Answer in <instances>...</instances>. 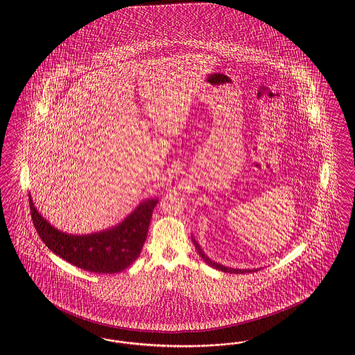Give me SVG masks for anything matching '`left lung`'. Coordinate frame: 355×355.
<instances>
[{"label":"left lung","instance_id":"8db88e82","mask_svg":"<svg viewBox=\"0 0 355 355\" xmlns=\"http://www.w3.org/2000/svg\"><path fill=\"white\" fill-rule=\"evenodd\" d=\"M191 239H193V246L196 248V251H198V254L202 257V259L205 260V263L208 264V266H211L212 268L218 269V270H223V272H226V273H236V275H242V273H251V272H257L259 270V268L254 269H236V268H230V267H225V266H223V264H218V263H216L212 259L208 258L207 255L205 254V251L202 250V248L198 245V242L195 241V238L191 236Z\"/></svg>","mask_w":355,"mask_h":355}]
</instances>
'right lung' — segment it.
<instances>
[{
  "label": "right lung",
  "mask_w": 355,
  "mask_h": 355,
  "mask_svg": "<svg viewBox=\"0 0 355 355\" xmlns=\"http://www.w3.org/2000/svg\"><path fill=\"white\" fill-rule=\"evenodd\" d=\"M30 209L36 232L48 248L78 268L95 273H119L139 257L159 199H146L119 225L91 234H69L54 227L37 211L31 195Z\"/></svg>",
  "instance_id": "obj_1"
}]
</instances>
